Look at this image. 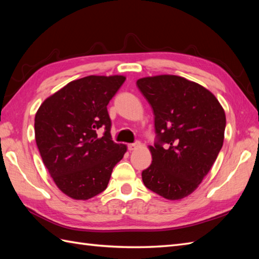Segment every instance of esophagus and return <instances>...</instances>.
<instances>
[{"label": "esophagus", "instance_id": "esophagus-1", "mask_svg": "<svg viewBox=\"0 0 259 259\" xmlns=\"http://www.w3.org/2000/svg\"><path fill=\"white\" fill-rule=\"evenodd\" d=\"M140 145V142L139 141H137V142H134V144H129L128 145V149L131 151V150H135L137 147H138Z\"/></svg>", "mask_w": 259, "mask_h": 259}]
</instances>
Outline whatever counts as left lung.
<instances>
[{
    "label": "left lung",
    "instance_id": "1",
    "mask_svg": "<svg viewBox=\"0 0 259 259\" xmlns=\"http://www.w3.org/2000/svg\"><path fill=\"white\" fill-rule=\"evenodd\" d=\"M155 115L152 162L142 171L148 189L166 199L190 195L216 161L226 115L212 93L177 75L137 81Z\"/></svg>",
    "mask_w": 259,
    "mask_h": 259
}]
</instances>
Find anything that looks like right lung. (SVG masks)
<instances>
[{
  "label": "right lung",
  "mask_w": 259,
  "mask_h": 259,
  "mask_svg": "<svg viewBox=\"0 0 259 259\" xmlns=\"http://www.w3.org/2000/svg\"><path fill=\"white\" fill-rule=\"evenodd\" d=\"M122 75H89L49 97L35 114L36 146L59 189L87 200L107 188L126 147L112 141L107 106L123 84ZM103 128L102 137L97 131Z\"/></svg>",
  "instance_id": "add662e5"
}]
</instances>
